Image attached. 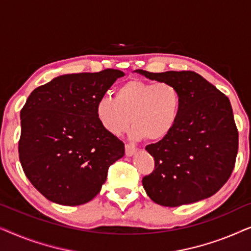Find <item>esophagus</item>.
Returning a JSON list of instances; mask_svg holds the SVG:
<instances>
[{"label": "esophagus", "instance_id": "obj_1", "mask_svg": "<svg viewBox=\"0 0 251 251\" xmlns=\"http://www.w3.org/2000/svg\"><path fill=\"white\" fill-rule=\"evenodd\" d=\"M137 152V147H135L131 144H126V155L131 156Z\"/></svg>", "mask_w": 251, "mask_h": 251}]
</instances>
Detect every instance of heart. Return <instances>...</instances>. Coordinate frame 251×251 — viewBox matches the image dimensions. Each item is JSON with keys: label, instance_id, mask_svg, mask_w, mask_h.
<instances>
[{"label": "heart", "instance_id": "heart-1", "mask_svg": "<svg viewBox=\"0 0 251 251\" xmlns=\"http://www.w3.org/2000/svg\"><path fill=\"white\" fill-rule=\"evenodd\" d=\"M183 97L179 88L170 82L130 80L120 85L115 98L99 99L96 114L99 123L113 136L121 135L131 121L130 137L160 142L173 132L179 119Z\"/></svg>", "mask_w": 251, "mask_h": 251}]
</instances>
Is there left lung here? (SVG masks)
<instances>
[{"label":"left lung","mask_w":251,"mask_h":251,"mask_svg":"<svg viewBox=\"0 0 251 251\" xmlns=\"http://www.w3.org/2000/svg\"><path fill=\"white\" fill-rule=\"evenodd\" d=\"M137 72L174 83L183 97L173 132L146 146L155 164L143 178L147 195L157 204L178 207L217 193L231 177L239 149L229 99L195 72Z\"/></svg>","instance_id":"1"}]
</instances>
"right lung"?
<instances>
[{
    "label": "right lung",
    "instance_id": "obj_1",
    "mask_svg": "<svg viewBox=\"0 0 251 251\" xmlns=\"http://www.w3.org/2000/svg\"><path fill=\"white\" fill-rule=\"evenodd\" d=\"M118 70L66 74L36 88L20 111L19 160L30 183L48 200L63 205L91 201L108 168L125 155V144L102 128L97 102Z\"/></svg>",
    "mask_w": 251,
    "mask_h": 251
}]
</instances>
